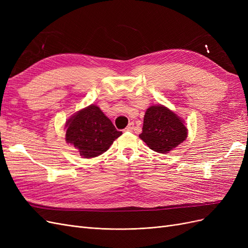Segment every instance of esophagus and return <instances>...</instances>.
<instances>
[{
    "label": "esophagus",
    "mask_w": 248,
    "mask_h": 248,
    "mask_svg": "<svg viewBox=\"0 0 248 248\" xmlns=\"http://www.w3.org/2000/svg\"><path fill=\"white\" fill-rule=\"evenodd\" d=\"M133 125H134L133 123H129L125 128V131H131L133 129Z\"/></svg>",
    "instance_id": "34e87169"
}]
</instances>
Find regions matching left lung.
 Instances as JSON below:
<instances>
[{"instance_id": "obj_1", "label": "left lung", "mask_w": 248, "mask_h": 248, "mask_svg": "<svg viewBox=\"0 0 248 248\" xmlns=\"http://www.w3.org/2000/svg\"><path fill=\"white\" fill-rule=\"evenodd\" d=\"M187 129L176 114L162 106L150 107L144 117L140 138L150 149L158 153H168L185 140Z\"/></svg>"}]
</instances>
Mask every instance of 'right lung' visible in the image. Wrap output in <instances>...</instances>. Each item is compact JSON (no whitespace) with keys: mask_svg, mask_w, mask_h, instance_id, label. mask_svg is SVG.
<instances>
[{"mask_svg":"<svg viewBox=\"0 0 248 248\" xmlns=\"http://www.w3.org/2000/svg\"><path fill=\"white\" fill-rule=\"evenodd\" d=\"M66 127V141L76 147L85 158L104 153L122 134L101 109L93 104L71 117Z\"/></svg>","mask_w":248,"mask_h":248,"instance_id":"right-lung-1","label":"right lung"}]
</instances>
